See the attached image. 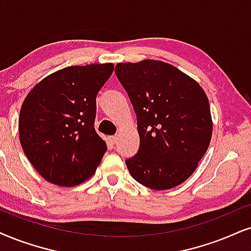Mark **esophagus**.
Listing matches in <instances>:
<instances>
[{"mask_svg":"<svg viewBox=\"0 0 251 251\" xmlns=\"http://www.w3.org/2000/svg\"><path fill=\"white\" fill-rule=\"evenodd\" d=\"M117 140H118V135H112V136H110V141L112 142V144H116Z\"/></svg>","mask_w":251,"mask_h":251,"instance_id":"1","label":"esophagus"}]
</instances>
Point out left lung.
<instances>
[{
  "label": "left lung",
  "instance_id": "1",
  "mask_svg": "<svg viewBox=\"0 0 251 251\" xmlns=\"http://www.w3.org/2000/svg\"><path fill=\"white\" fill-rule=\"evenodd\" d=\"M138 122L140 148L126 160L133 178L153 190L185 182L212 138L210 104L193 78L169 63L144 60L117 63Z\"/></svg>",
  "mask_w": 251,
  "mask_h": 251
}]
</instances>
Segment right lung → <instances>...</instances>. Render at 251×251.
I'll list each match as a JSON object with an SVG mask.
<instances>
[{"mask_svg":"<svg viewBox=\"0 0 251 251\" xmlns=\"http://www.w3.org/2000/svg\"><path fill=\"white\" fill-rule=\"evenodd\" d=\"M112 63L71 66L41 80L24 100L20 141L47 182L75 186L94 175L106 151L95 131L96 96Z\"/></svg>","mask_w":251,"mask_h":251,"instance_id":"right-lung-1","label":"right lung"}]
</instances>
